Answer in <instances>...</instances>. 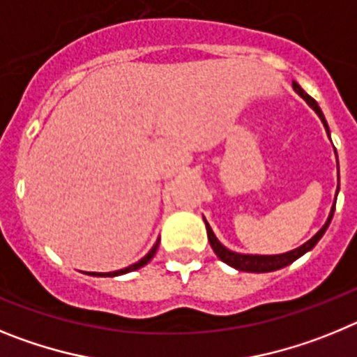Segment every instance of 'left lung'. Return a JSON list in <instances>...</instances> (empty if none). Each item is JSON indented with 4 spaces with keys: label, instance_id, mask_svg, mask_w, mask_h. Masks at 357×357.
I'll return each instance as SVG.
<instances>
[{
    "label": "left lung",
    "instance_id": "8db88e82",
    "mask_svg": "<svg viewBox=\"0 0 357 357\" xmlns=\"http://www.w3.org/2000/svg\"><path fill=\"white\" fill-rule=\"evenodd\" d=\"M293 89H295V93L298 94V96H302L305 100V102L309 103V107L314 110L318 114V118L321 119V123H324V127H326L327 134H329V127H327V121L326 118H324V114H321L320 107H318V103L314 102L313 98L309 96L307 93H305L304 89H302L301 85L296 84V82H293ZM338 195V193H336ZM333 214H334V206L333 209H331V214L329 218H327L326 225L321 227L320 230H318L317 234L313 236V238L309 239L307 243H304L302 247L295 248V250L291 252H286V254H279V255H247V254H236V252L229 250V248H225L222 245V243L218 241L216 236H214L213 229L209 227V223L206 222V227H207V238H209V243L211 247H213L214 254L220 257V259L223 261V263L230 264L232 268H236V270H241V272H255V273H264V272H275V270H280V268L288 266V264H291L293 261H296L301 255H304L305 252H309L311 248L317 245L318 241H320V238L324 234H326L327 227H329L331 220H333Z\"/></svg>",
    "mask_w": 357,
    "mask_h": 357
}]
</instances>
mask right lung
Wrapping results in <instances>:
<instances>
[{"label":"right lung","instance_id":"obj_1","mask_svg":"<svg viewBox=\"0 0 357 357\" xmlns=\"http://www.w3.org/2000/svg\"><path fill=\"white\" fill-rule=\"evenodd\" d=\"M157 248H159V239H157V243H155V245H153V248H151V250L148 252L146 255H144L143 259L137 261V263L130 264V266H127V268H123V270H118V272H109V273H91V275H96V277H116V275H123V273L134 272V270H137V268H141V266H144V264H146V263H150L151 257H153V255H155Z\"/></svg>","mask_w":357,"mask_h":357}]
</instances>
